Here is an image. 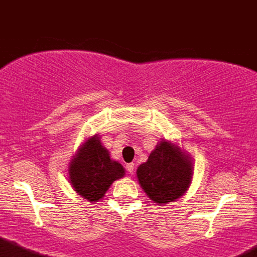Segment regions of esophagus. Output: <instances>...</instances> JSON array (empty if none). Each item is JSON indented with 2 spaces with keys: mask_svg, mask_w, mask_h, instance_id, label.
Here are the masks:
<instances>
[{
  "mask_svg": "<svg viewBox=\"0 0 257 257\" xmlns=\"http://www.w3.org/2000/svg\"><path fill=\"white\" fill-rule=\"evenodd\" d=\"M126 172L129 173V174H133L134 173V164L131 163V164H126Z\"/></svg>",
  "mask_w": 257,
  "mask_h": 257,
  "instance_id": "obj_1",
  "label": "esophagus"
}]
</instances>
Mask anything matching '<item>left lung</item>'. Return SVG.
Segmentation results:
<instances>
[{"instance_id": "obj_1", "label": "left lung", "mask_w": 257, "mask_h": 257, "mask_svg": "<svg viewBox=\"0 0 257 257\" xmlns=\"http://www.w3.org/2000/svg\"><path fill=\"white\" fill-rule=\"evenodd\" d=\"M193 175L191 157L178 146L160 141L149 160L137 169L141 187L159 205L177 201L186 193Z\"/></svg>"}]
</instances>
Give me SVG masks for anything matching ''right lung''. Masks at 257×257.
Here are the masks:
<instances>
[{"mask_svg": "<svg viewBox=\"0 0 257 257\" xmlns=\"http://www.w3.org/2000/svg\"><path fill=\"white\" fill-rule=\"evenodd\" d=\"M125 169L111 160L98 136L88 138L69 164V180L78 195L89 202L105 196L112 182L123 178Z\"/></svg>", "mask_w": 257, "mask_h": 257, "instance_id": "add662e5", "label": "right lung"}]
</instances>
